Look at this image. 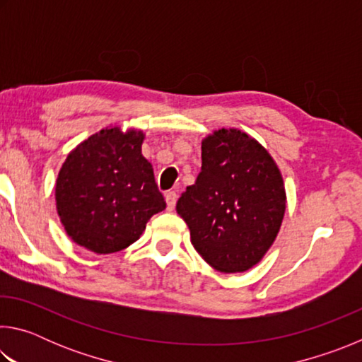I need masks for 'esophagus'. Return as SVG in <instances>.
I'll list each match as a JSON object with an SVG mask.
<instances>
[{
	"mask_svg": "<svg viewBox=\"0 0 362 362\" xmlns=\"http://www.w3.org/2000/svg\"><path fill=\"white\" fill-rule=\"evenodd\" d=\"M164 198H166L168 211H173L174 207H175V203H177V194H175V192H168L166 194H164Z\"/></svg>",
	"mask_w": 362,
	"mask_h": 362,
	"instance_id": "34e87169",
	"label": "esophagus"
}]
</instances>
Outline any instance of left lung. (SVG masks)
<instances>
[{
    "mask_svg": "<svg viewBox=\"0 0 362 362\" xmlns=\"http://www.w3.org/2000/svg\"><path fill=\"white\" fill-rule=\"evenodd\" d=\"M201 173L177 201L192 244L220 273H243L276 240L286 212L283 174L249 134L214 131L201 142Z\"/></svg>",
    "mask_w": 362,
    "mask_h": 362,
    "instance_id": "1",
    "label": "left lung"
}]
</instances>
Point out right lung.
<instances>
[{
    "label": "right lung",
    "mask_w": 362,
    "mask_h": 362,
    "mask_svg": "<svg viewBox=\"0 0 362 362\" xmlns=\"http://www.w3.org/2000/svg\"><path fill=\"white\" fill-rule=\"evenodd\" d=\"M145 134L118 126L76 145L56 180V207L66 235L95 254L129 247L151 216L166 209L153 166L142 155Z\"/></svg>",
    "instance_id": "1"
}]
</instances>
